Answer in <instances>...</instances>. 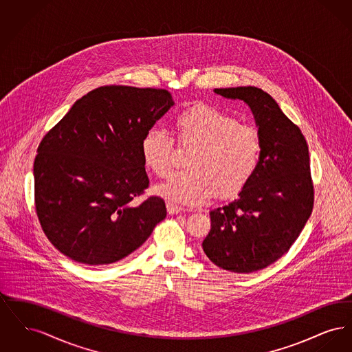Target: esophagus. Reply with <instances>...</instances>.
<instances>
[{
    "label": "esophagus",
    "instance_id": "esophagus-1",
    "mask_svg": "<svg viewBox=\"0 0 352 352\" xmlns=\"http://www.w3.org/2000/svg\"><path fill=\"white\" fill-rule=\"evenodd\" d=\"M166 208H168V215H177V214H179V212L184 211V208H182L181 206H177V204H174V203H168V204H166Z\"/></svg>",
    "mask_w": 352,
    "mask_h": 352
}]
</instances>
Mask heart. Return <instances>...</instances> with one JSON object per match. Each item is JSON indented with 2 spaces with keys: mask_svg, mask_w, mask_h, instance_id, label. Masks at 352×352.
<instances>
[{
  "mask_svg": "<svg viewBox=\"0 0 352 352\" xmlns=\"http://www.w3.org/2000/svg\"><path fill=\"white\" fill-rule=\"evenodd\" d=\"M174 133L178 145L195 149L188 157V170L173 173L153 188L171 203L199 206L214 195L232 198L251 182L260 165V132L214 105L195 104L178 113ZM173 153L174 140L165 132L151 129L142 137L144 165L157 177L168 174Z\"/></svg>",
  "mask_w": 352,
  "mask_h": 352,
  "instance_id": "b5f03b06",
  "label": "heart"
}]
</instances>
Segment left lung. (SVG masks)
Instances as JSON below:
<instances>
[{
	"label": "left lung",
	"instance_id": "1",
	"mask_svg": "<svg viewBox=\"0 0 352 352\" xmlns=\"http://www.w3.org/2000/svg\"><path fill=\"white\" fill-rule=\"evenodd\" d=\"M227 99L244 100L261 135L260 165L239 199L210 212L203 251L219 268L252 273L290 250L314 206L309 146L301 129L257 87L217 88Z\"/></svg>",
	"mask_w": 352,
	"mask_h": 352
}]
</instances>
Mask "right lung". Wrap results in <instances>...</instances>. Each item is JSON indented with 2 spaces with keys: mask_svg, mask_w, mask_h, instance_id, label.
<instances>
[{
  "mask_svg": "<svg viewBox=\"0 0 352 352\" xmlns=\"http://www.w3.org/2000/svg\"><path fill=\"white\" fill-rule=\"evenodd\" d=\"M174 104L161 88L99 87L76 101L42 138L34 161V201L41 227L68 258L96 267L140 248L166 218L149 197L142 137Z\"/></svg>",
  "mask_w": 352,
  "mask_h": 352,
  "instance_id": "obj_1",
  "label": "right lung"
}]
</instances>
